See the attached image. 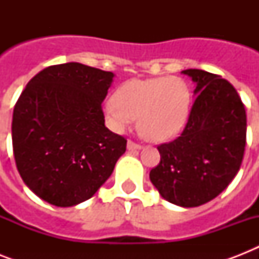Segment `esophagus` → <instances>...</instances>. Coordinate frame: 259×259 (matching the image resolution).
Segmentation results:
<instances>
[{
	"label": "esophagus",
	"instance_id": "1",
	"mask_svg": "<svg viewBox=\"0 0 259 259\" xmlns=\"http://www.w3.org/2000/svg\"><path fill=\"white\" fill-rule=\"evenodd\" d=\"M141 148L142 146L140 145V144H137V142L132 141V140L127 141V149L129 150H138V149H141Z\"/></svg>",
	"mask_w": 259,
	"mask_h": 259
}]
</instances>
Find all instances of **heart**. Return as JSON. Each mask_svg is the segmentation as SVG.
Returning <instances> with one entry per match:
<instances>
[{
	"instance_id": "b5f03b06",
	"label": "heart",
	"mask_w": 259,
	"mask_h": 259,
	"mask_svg": "<svg viewBox=\"0 0 259 259\" xmlns=\"http://www.w3.org/2000/svg\"><path fill=\"white\" fill-rule=\"evenodd\" d=\"M189 109L191 93L177 76L127 80L103 106L114 130L121 132L138 118L140 133L156 142L176 137L184 129Z\"/></svg>"
}]
</instances>
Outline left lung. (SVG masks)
Returning a JSON list of instances; mask_svg holds the SVG:
<instances>
[{
    "label": "left lung",
    "instance_id": "left-lung-1",
    "mask_svg": "<svg viewBox=\"0 0 259 259\" xmlns=\"http://www.w3.org/2000/svg\"><path fill=\"white\" fill-rule=\"evenodd\" d=\"M196 83L184 130L157 146L160 162L150 170L165 200L197 207L227 188L241 168L246 146V110L237 90L221 75L185 70Z\"/></svg>",
    "mask_w": 259,
    "mask_h": 259
}]
</instances>
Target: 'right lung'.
<instances>
[{
  "instance_id": "1",
  "label": "right lung",
  "mask_w": 259,
  "mask_h": 259,
  "mask_svg": "<svg viewBox=\"0 0 259 259\" xmlns=\"http://www.w3.org/2000/svg\"><path fill=\"white\" fill-rule=\"evenodd\" d=\"M113 72L56 64L30 79L16 102L13 154L29 189L58 207L87 200L113 173L126 138L105 126L102 102Z\"/></svg>"
}]
</instances>
